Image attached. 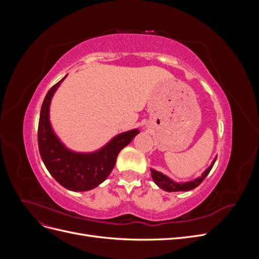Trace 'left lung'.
I'll use <instances>...</instances> for the list:
<instances>
[{
	"label": "left lung",
	"instance_id": "8db88e82",
	"mask_svg": "<svg viewBox=\"0 0 259 259\" xmlns=\"http://www.w3.org/2000/svg\"><path fill=\"white\" fill-rule=\"evenodd\" d=\"M216 159L213 161V163H211V165L204 171V173H203V175L201 177H199L198 179H195V180H193V182H190V183L177 184V183L173 182V180H171V179H169L168 177H166L165 175L161 174L160 171H156L154 169H150L151 170V176H152V178L154 180V183L158 185L160 188H162L163 190H165V191L171 192V191H188V190H192V189H194V188H197L203 182V180H204V178L208 175L211 167H213V165H214Z\"/></svg>",
	"mask_w": 259,
	"mask_h": 259
}]
</instances>
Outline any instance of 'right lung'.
<instances>
[{
    "mask_svg": "<svg viewBox=\"0 0 259 259\" xmlns=\"http://www.w3.org/2000/svg\"><path fill=\"white\" fill-rule=\"evenodd\" d=\"M65 79L66 76L52 86L44 98L37 128L38 150L46 168L62 187L72 191H86L97 187L109 176L115 165L117 154L139 131L122 133L94 153L81 154L68 150L55 136L50 123L52 97Z\"/></svg>",
    "mask_w": 259,
    "mask_h": 259,
    "instance_id": "1",
    "label": "right lung"
}]
</instances>
